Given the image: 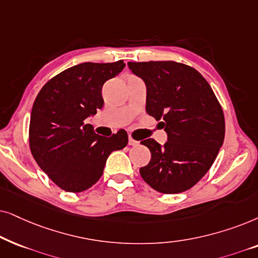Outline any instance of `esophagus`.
<instances>
[{
    "instance_id": "esophagus-1",
    "label": "esophagus",
    "mask_w": 258,
    "mask_h": 258,
    "mask_svg": "<svg viewBox=\"0 0 258 258\" xmlns=\"http://www.w3.org/2000/svg\"><path fill=\"white\" fill-rule=\"evenodd\" d=\"M138 142H137V140H135V139H132L131 137H128V145H131V146H137L138 145Z\"/></svg>"
}]
</instances>
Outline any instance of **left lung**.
Listing matches in <instances>:
<instances>
[{"instance_id": "left-lung-1", "label": "left lung", "mask_w": 258, "mask_h": 258, "mask_svg": "<svg viewBox=\"0 0 258 258\" xmlns=\"http://www.w3.org/2000/svg\"><path fill=\"white\" fill-rule=\"evenodd\" d=\"M130 70L145 82L146 112L167 135L160 145L143 140L151 160L140 176L161 194H180L208 172L224 142L223 109L208 81L186 64L174 61L128 62Z\"/></svg>"}]
</instances>
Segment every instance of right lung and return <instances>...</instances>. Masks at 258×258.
<instances>
[{"mask_svg":"<svg viewBox=\"0 0 258 258\" xmlns=\"http://www.w3.org/2000/svg\"><path fill=\"white\" fill-rule=\"evenodd\" d=\"M123 67L122 60L77 64L50 79L34 101L30 151L41 170L64 191L81 192L94 185L109 154L127 145L123 130L102 137L85 123L104 106L102 86Z\"/></svg>","mask_w":258,"mask_h":258,"instance_id":"obj_1","label":"right lung"}]
</instances>
